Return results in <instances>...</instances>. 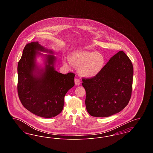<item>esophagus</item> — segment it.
<instances>
[{
    "instance_id": "1",
    "label": "esophagus",
    "mask_w": 153,
    "mask_h": 153,
    "mask_svg": "<svg viewBox=\"0 0 153 153\" xmlns=\"http://www.w3.org/2000/svg\"><path fill=\"white\" fill-rule=\"evenodd\" d=\"M74 82H75V84H76V85H79L80 84H81V81H80V79H77V78L75 79Z\"/></svg>"
}]
</instances>
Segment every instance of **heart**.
Listing matches in <instances>:
<instances>
[{
    "label": "heart",
    "mask_w": 153,
    "mask_h": 153,
    "mask_svg": "<svg viewBox=\"0 0 153 153\" xmlns=\"http://www.w3.org/2000/svg\"><path fill=\"white\" fill-rule=\"evenodd\" d=\"M71 64L79 67V72L81 76L92 77L99 73L102 68L104 59L101 54L97 52H76L69 57ZM64 64H66L64 61Z\"/></svg>",
    "instance_id": "1"
}]
</instances>
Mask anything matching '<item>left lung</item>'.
<instances>
[{"instance_id": "8db88e82", "label": "left lung", "mask_w": 153, "mask_h": 153, "mask_svg": "<svg viewBox=\"0 0 153 153\" xmlns=\"http://www.w3.org/2000/svg\"><path fill=\"white\" fill-rule=\"evenodd\" d=\"M133 71L130 59L119 51L95 76L82 77L88 112L92 117H105L126 107L132 94Z\"/></svg>"}]
</instances>
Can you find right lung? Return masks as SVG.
Here are the masks:
<instances>
[{
  "mask_svg": "<svg viewBox=\"0 0 153 153\" xmlns=\"http://www.w3.org/2000/svg\"><path fill=\"white\" fill-rule=\"evenodd\" d=\"M37 51H47L38 42L27 44L24 48L18 64V94L26 109L38 117L50 118L63 109L65 95L74 85L75 74L55 71V57L51 55L47 56L45 70L36 72ZM36 71L40 76H37Z\"/></svg>",
  "mask_w": 153,
  "mask_h": 153,
  "instance_id": "1",
  "label": "right lung"
}]
</instances>
